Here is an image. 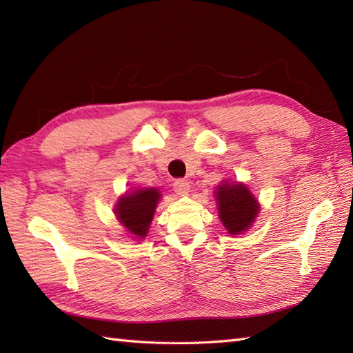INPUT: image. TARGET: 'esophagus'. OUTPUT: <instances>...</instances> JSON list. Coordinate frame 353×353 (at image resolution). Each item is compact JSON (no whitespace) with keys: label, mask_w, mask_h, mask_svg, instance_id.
Segmentation results:
<instances>
[{"label":"esophagus","mask_w":353,"mask_h":353,"mask_svg":"<svg viewBox=\"0 0 353 353\" xmlns=\"http://www.w3.org/2000/svg\"><path fill=\"white\" fill-rule=\"evenodd\" d=\"M174 191H176L181 197L188 196V192H190V183L186 182V181H182V179H179V181L174 182Z\"/></svg>","instance_id":"1"}]
</instances>
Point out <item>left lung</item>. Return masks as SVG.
<instances>
[{"label":"left lung","mask_w":353,"mask_h":353,"mask_svg":"<svg viewBox=\"0 0 353 353\" xmlns=\"http://www.w3.org/2000/svg\"><path fill=\"white\" fill-rule=\"evenodd\" d=\"M220 221L229 235H241L252 228L261 211L258 199L241 182L223 181L214 191Z\"/></svg>","instance_id":"8db88e82"}]
</instances>
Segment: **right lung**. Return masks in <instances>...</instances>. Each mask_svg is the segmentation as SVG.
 Instances as JSON below:
<instances>
[{
	"label": "right lung",
	"mask_w": 353,
	"mask_h": 353,
	"mask_svg": "<svg viewBox=\"0 0 353 353\" xmlns=\"http://www.w3.org/2000/svg\"><path fill=\"white\" fill-rule=\"evenodd\" d=\"M161 197L157 188H137L127 191L117 200L115 216L132 238L144 239L147 236Z\"/></svg>",
	"instance_id": "right-lung-1"
}]
</instances>
